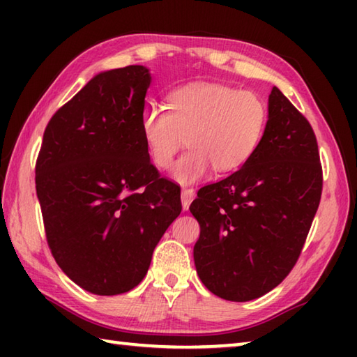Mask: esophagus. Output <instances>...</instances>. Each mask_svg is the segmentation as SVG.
Returning a JSON list of instances; mask_svg holds the SVG:
<instances>
[{"mask_svg": "<svg viewBox=\"0 0 357 357\" xmlns=\"http://www.w3.org/2000/svg\"><path fill=\"white\" fill-rule=\"evenodd\" d=\"M193 198H195V190L189 189V187H184L183 190H181V202H183V209L187 211L190 206V203L193 202Z\"/></svg>", "mask_w": 357, "mask_h": 357, "instance_id": "obj_1", "label": "esophagus"}]
</instances>
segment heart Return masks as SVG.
I'll list each match as a JSON object with an SVG mask.
<instances>
[{"label": "heart", "mask_w": 357, "mask_h": 357, "mask_svg": "<svg viewBox=\"0 0 357 357\" xmlns=\"http://www.w3.org/2000/svg\"><path fill=\"white\" fill-rule=\"evenodd\" d=\"M266 104L250 89L223 83H189L167 96V110L149 105L142 114V135L159 170L170 168L174 155L189 149L173 168L181 184L203 179L214 167L228 173L243 167L258 148Z\"/></svg>", "instance_id": "heart-1"}]
</instances>
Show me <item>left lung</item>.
Instances as JSON below:
<instances>
[{
    "label": "left lung",
    "mask_w": 357,
    "mask_h": 357,
    "mask_svg": "<svg viewBox=\"0 0 357 357\" xmlns=\"http://www.w3.org/2000/svg\"><path fill=\"white\" fill-rule=\"evenodd\" d=\"M321 190L315 132L274 86L255 153L228 178L202 187L189 208L200 223L193 259L203 285L233 302L275 288L298 261Z\"/></svg>",
    "instance_id": "8db88e82"
}]
</instances>
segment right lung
Wrapping results in <instances>:
<instances>
[{"label":"right lung","instance_id":"1","mask_svg":"<svg viewBox=\"0 0 357 357\" xmlns=\"http://www.w3.org/2000/svg\"><path fill=\"white\" fill-rule=\"evenodd\" d=\"M144 66L91 78L48 121L36 192L53 258L78 287L128 293L181 214V189L160 178L142 135Z\"/></svg>","mask_w":357,"mask_h":357}]
</instances>
